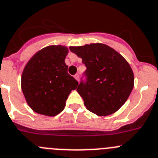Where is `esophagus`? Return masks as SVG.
<instances>
[{
  "mask_svg": "<svg viewBox=\"0 0 158 158\" xmlns=\"http://www.w3.org/2000/svg\"><path fill=\"white\" fill-rule=\"evenodd\" d=\"M74 77H75V79H76V80H77L78 82H79V74H76V75H75V76H74Z\"/></svg>",
  "mask_w": 158,
  "mask_h": 158,
  "instance_id": "34e87169",
  "label": "esophagus"
}]
</instances>
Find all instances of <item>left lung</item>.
<instances>
[{
	"label": "left lung",
	"instance_id": "1",
	"mask_svg": "<svg viewBox=\"0 0 158 158\" xmlns=\"http://www.w3.org/2000/svg\"><path fill=\"white\" fill-rule=\"evenodd\" d=\"M86 67L87 81L77 92L86 109L100 116L116 113L127 100L134 87V73L117 51L102 43L70 46Z\"/></svg>",
	"mask_w": 158,
	"mask_h": 158
}]
</instances>
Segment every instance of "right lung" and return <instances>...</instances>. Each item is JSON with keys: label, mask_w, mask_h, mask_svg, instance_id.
<instances>
[{"label": "right lung", "mask_w": 158, "mask_h": 158, "mask_svg": "<svg viewBox=\"0 0 158 158\" xmlns=\"http://www.w3.org/2000/svg\"><path fill=\"white\" fill-rule=\"evenodd\" d=\"M65 45H49L33 55L24 67L21 89L34 112L55 116L65 107V102L79 82L68 73Z\"/></svg>", "instance_id": "obj_1"}]
</instances>
